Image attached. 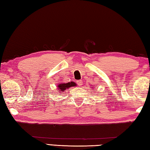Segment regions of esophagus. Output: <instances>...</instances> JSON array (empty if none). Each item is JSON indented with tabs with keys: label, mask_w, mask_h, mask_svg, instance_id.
<instances>
[{
	"label": "esophagus",
	"mask_w": 150,
	"mask_h": 150,
	"mask_svg": "<svg viewBox=\"0 0 150 150\" xmlns=\"http://www.w3.org/2000/svg\"><path fill=\"white\" fill-rule=\"evenodd\" d=\"M77 83L79 86H82V85H83V82L81 80H78L77 81Z\"/></svg>",
	"instance_id": "1"
}]
</instances>
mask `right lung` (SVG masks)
Instances as JSON below:
<instances>
[{
	"mask_svg": "<svg viewBox=\"0 0 150 150\" xmlns=\"http://www.w3.org/2000/svg\"><path fill=\"white\" fill-rule=\"evenodd\" d=\"M76 85H76L75 83L71 81V82H69L67 83H59V84L57 85V88L60 91H65L66 89L70 88L71 87H75Z\"/></svg>",
	"mask_w": 150,
	"mask_h": 150,
	"instance_id": "add662e5",
	"label": "right lung"
}]
</instances>
